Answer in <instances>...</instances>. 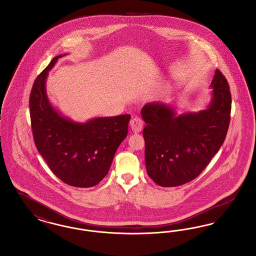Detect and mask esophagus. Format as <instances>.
Wrapping results in <instances>:
<instances>
[{"label": "esophagus", "instance_id": "esophagus-1", "mask_svg": "<svg viewBox=\"0 0 256 256\" xmlns=\"http://www.w3.org/2000/svg\"><path fill=\"white\" fill-rule=\"evenodd\" d=\"M130 127L134 132H140L143 128V122L140 118H132L130 122Z\"/></svg>", "mask_w": 256, "mask_h": 256}]
</instances>
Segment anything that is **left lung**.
Masks as SVG:
<instances>
[{
    "label": "left lung",
    "mask_w": 256,
    "mask_h": 256,
    "mask_svg": "<svg viewBox=\"0 0 256 256\" xmlns=\"http://www.w3.org/2000/svg\"><path fill=\"white\" fill-rule=\"evenodd\" d=\"M210 87V100L198 112L178 114L176 105L163 102L142 107L147 174L161 187H176L194 180L225 140L232 96L219 70Z\"/></svg>",
    "instance_id": "left-lung-1"
}]
</instances>
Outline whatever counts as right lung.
Segmentation results:
<instances>
[{"mask_svg":"<svg viewBox=\"0 0 256 256\" xmlns=\"http://www.w3.org/2000/svg\"><path fill=\"white\" fill-rule=\"evenodd\" d=\"M58 55L37 76L29 98L34 142L55 176L70 186L90 188L108 174L114 154L128 134L130 114L76 122L62 114L46 93L48 72Z\"/></svg>","mask_w":256,"mask_h":256,"instance_id":"1","label":"right lung"}]
</instances>
